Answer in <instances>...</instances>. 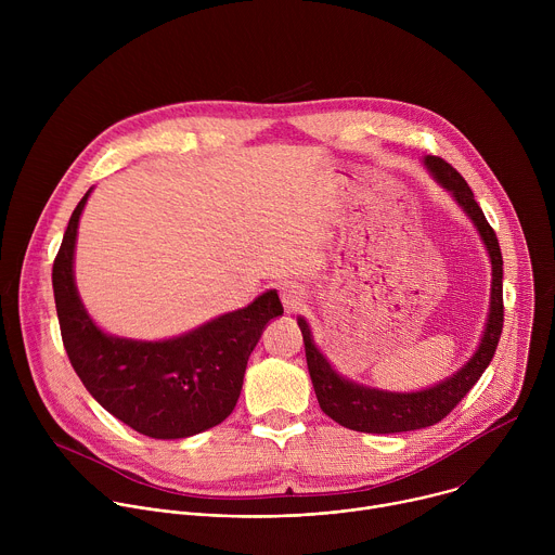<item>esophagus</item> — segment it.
<instances>
[{
	"label": "esophagus",
	"instance_id": "obj_1",
	"mask_svg": "<svg viewBox=\"0 0 555 555\" xmlns=\"http://www.w3.org/2000/svg\"><path fill=\"white\" fill-rule=\"evenodd\" d=\"M281 300H283L285 311L292 313V311H298L307 302V294H305V289L300 285L289 283V285L281 287Z\"/></svg>",
	"mask_w": 555,
	"mask_h": 555
}]
</instances>
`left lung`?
<instances>
[{"mask_svg": "<svg viewBox=\"0 0 555 555\" xmlns=\"http://www.w3.org/2000/svg\"><path fill=\"white\" fill-rule=\"evenodd\" d=\"M424 167L435 178V182L454 197V202L472 219L474 228L479 230L481 242L486 244V250L492 263L488 321H486L477 351L469 356V360L456 373L437 382L435 386L400 392V390H382L375 386H366L340 375L332 366V362L323 356L319 345L313 343L307 321L302 315H298V327L305 343L309 377L323 413L330 415L340 426L358 433H375V435L409 433V430L428 428L441 422L483 375V371L494 358V351L503 332V257H501L496 232L488 223L477 199H474V193L467 186V182L446 160L435 155H426Z\"/></svg>", "mask_w": 555, "mask_h": 555, "instance_id": "obj_1", "label": "left lung"}]
</instances>
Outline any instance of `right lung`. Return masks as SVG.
<instances>
[{"instance_id":"right-lung-1","label":"right lung","mask_w":555,"mask_h":555,"mask_svg":"<svg viewBox=\"0 0 555 555\" xmlns=\"http://www.w3.org/2000/svg\"><path fill=\"white\" fill-rule=\"evenodd\" d=\"M90 193L74 208L52 266L61 338L76 375L107 413L140 435L184 439L221 424L240 400L263 330L283 313L276 289L167 340L103 332L74 281L76 232Z\"/></svg>"}]
</instances>
